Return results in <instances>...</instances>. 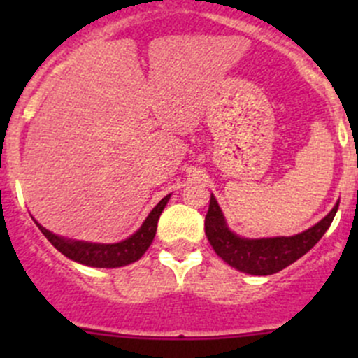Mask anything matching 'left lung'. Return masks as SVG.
Returning <instances> with one entry per match:
<instances>
[{
    "instance_id": "obj_1",
    "label": "left lung",
    "mask_w": 358,
    "mask_h": 358,
    "mask_svg": "<svg viewBox=\"0 0 358 358\" xmlns=\"http://www.w3.org/2000/svg\"><path fill=\"white\" fill-rule=\"evenodd\" d=\"M338 206L339 201L319 223L296 236L248 239L237 236L229 229L222 208L211 194L208 215L204 220L206 237L216 255L239 272L251 273V275H272L306 255L322 239L333 223Z\"/></svg>"
}]
</instances>
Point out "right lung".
<instances>
[{"instance_id": "obj_1", "label": "right lung", "mask_w": 358, "mask_h": 358, "mask_svg": "<svg viewBox=\"0 0 358 358\" xmlns=\"http://www.w3.org/2000/svg\"><path fill=\"white\" fill-rule=\"evenodd\" d=\"M169 197H171V194H168L157 202L156 208L149 213L145 222L142 223V227L133 236L112 244L90 243V241H78L57 236V234L50 232L45 227L39 225L34 218L32 220L43 232V236L72 262H78L86 266H96V268H117V266H126L129 263L138 262L143 252L149 249L154 237H156L159 216H161L162 209L168 204Z\"/></svg>"}]
</instances>
